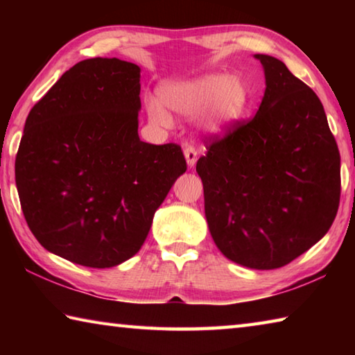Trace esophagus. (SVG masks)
<instances>
[{"label": "esophagus", "mask_w": 355, "mask_h": 355, "mask_svg": "<svg viewBox=\"0 0 355 355\" xmlns=\"http://www.w3.org/2000/svg\"><path fill=\"white\" fill-rule=\"evenodd\" d=\"M184 158L189 167H194L197 163V148L194 146L184 147Z\"/></svg>", "instance_id": "1"}]
</instances>
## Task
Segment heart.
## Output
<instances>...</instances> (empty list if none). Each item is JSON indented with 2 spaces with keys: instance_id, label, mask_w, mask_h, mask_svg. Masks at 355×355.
<instances>
[{
  "instance_id": "1",
  "label": "heart",
  "mask_w": 355,
  "mask_h": 355,
  "mask_svg": "<svg viewBox=\"0 0 355 355\" xmlns=\"http://www.w3.org/2000/svg\"><path fill=\"white\" fill-rule=\"evenodd\" d=\"M158 94L161 103L169 110L183 116L200 114L203 125L214 131L235 122L248 103V91L243 81L220 73L205 75L192 81L166 83ZM162 105L159 101L148 100L147 114L153 123L169 127L171 114Z\"/></svg>"
}]
</instances>
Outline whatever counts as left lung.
Here are the masks:
<instances>
[{
  "instance_id": "1",
  "label": "left lung",
  "mask_w": 355,
  "mask_h": 355,
  "mask_svg": "<svg viewBox=\"0 0 355 355\" xmlns=\"http://www.w3.org/2000/svg\"><path fill=\"white\" fill-rule=\"evenodd\" d=\"M266 91L257 114L207 139L196 171L228 260L277 269L326 235L338 211L340 152L318 95L286 65L255 55Z\"/></svg>"
}]
</instances>
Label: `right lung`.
Listing matches in <instances>:
<instances>
[{"mask_svg": "<svg viewBox=\"0 0 355 355\" xmlns=\"http://www.w3.org/2000/svg\"><path fill=\"white\" fill-rule=\"evenodd\" d=\"M141 69L117 58L75 64L29 111L15 183L29 230L87 268L137 254L155 211L186 171L177 144L137 135Z\"/></svg>", "mask_w": 355, "mask_h": 355, "instance_id": "1", "label": "right lung"}]
</instances>
